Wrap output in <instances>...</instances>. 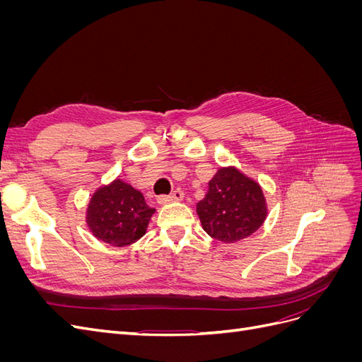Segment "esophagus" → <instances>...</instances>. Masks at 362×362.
<instances>
[{
  "mask_svg": "<svg viewBox=\"0 0 362 362\" xmlns=\"http://www.w3.org/2000/svg\"><path fill=\"white\" fill-rule=\"evenodd\" d=\"M184 193L181 190H175L170 194H161L158 196V204H169V202H177V201H182Z\"/></svg>",
  "mask_w": 362,
  "mask_h": 362,
  "instance_id": "obj_1",
  "label": "esophagus"
}]
</instances>
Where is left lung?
I'll return each instance as SVG.
<instances>
[{
	"instance_id": "left-lung-1",
	"label": "left lung",
	"mask_w": 362,
	"mask_h": 362,
	"mask_svg": "<svg viewBox=\"0 0 362 362\" xmlns=\"http://www.w3.org/2000/svg\"><path fill=\"white\" fill-rule=\"evenodd\" d=\"M204 231L223 243L254 234L266 221L267 205L259 184L235 168H221L196 205Z\"/></svg>"
}]
</instances>
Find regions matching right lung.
Returning a JSON list of instances; mask_svg holds the SVG:
<instances>
[{
	"label": "right lung",
	"instance_id": "1",
	"mask_svg": "<svg viewBox=\"0 0 362 362\" xmlns=\"http://www.w3.org/2000/svg\"><path fill=\"white\" fill-rule=\"evenodd\" d=\"M154 208L129 184L115 180L98 189L87 206V226L92 234L110 246L122 247L144 237Z\"/></svg>",
	"mask_w": 362,
	"mask_h": 362
}]
</instances>
